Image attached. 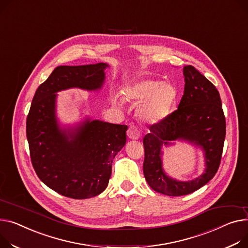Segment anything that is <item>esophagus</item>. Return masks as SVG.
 <instances>
[{
    "label": "esophagus",
    "mask_w": 248,
    "mask_h": 248,
    "mask_svg": "<svg viewBox=\"0 0 248 248\" xmlns=\"http://www.w3.org/2000/svg\"><path fill=\"white\" fill-rule=\"evenodd\" d=\"M127 137L130 140H139L140 138V133L136 125H130L127 130Z\"/></svg>",
    "instance_id": "esophagus-1"
}]
</instances>
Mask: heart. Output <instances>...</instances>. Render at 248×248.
<instances>
[{
  "mask_svg": "<svg viewBox=\"0 0 248 248\" xmlns=\"http://www.w3.org/2000/svg\"><path fill=\"white\" fill-rule=\"evenodd\" d=\"M124 95L128 100L142 102L139 108L140 118L150 124H157L167 119L177 97L176 88L168 81L154 78H142L124 89ZM113 101L122 103L119 94H113Z\"/></svg>",
  "mask_w": 248,
  "mask_h": 248,
  "instance_id": "1",
  "label": "heart"
}]
</instances>
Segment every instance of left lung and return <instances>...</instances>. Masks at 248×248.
<instances>
[{"mask_svg": "<svg viewBox=\"0 0 248 248\" xmlns=\"http://www.w3.org/2000/svg\"><path fill=\"white\" fill-rule=\"evenodd\" d=\"M185 93L176 110L162 122L153 124L143 138V174L155 191L179 196L189 194L216 175L225 139V118L217 88L192 65L184 68ZM175 140H185L204 152L206 170L188 182L170 178L162 168V147Z\"/></svg>", "mask_w": 248, "mask_h": 248, "instance_id": "left-lung-1", "label": "left lung"}]
</instances>
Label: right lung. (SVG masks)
Here are the masks:
<instances>
[{"label": "right lung", "mask_w": 248, "mask_h": 248, "mask_svg": "<svg viewBox=\"0 0 248 248\" xmlns=\"http://www.w3.org/2000/svg\"><path fill=\"white\" fill-rule=\"evenodd\" d=\"M109 65H60L38 88L27 118V139L32 167L43 183L75 200L91 199L108 186L111 163L126 142L127 126L86 118L76 125H61L59 92L100 91Z\"/></svg>", "instance_id": "obj_1"}]
</instances>
